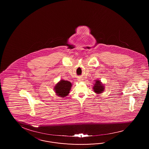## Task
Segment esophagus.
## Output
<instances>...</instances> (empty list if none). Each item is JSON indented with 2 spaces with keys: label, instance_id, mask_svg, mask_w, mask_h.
I'll list each match as a JSON object with an SVG mask.
<instances>
[{
  "label": "esophagus",
  "instance_id": "obj_1",
  "mask_svg": "<svg viewBox=\"0 0 149 149\" xmlns=\"http://www.w3.org/2000/svg\"><path fill=\"white\" fill-rule=\"evenodd\" d=\"M78 80L79 81H82L83 79V78H81V77H79V78H78Z\"/></svg>",
  "mask_w": 149,
  "mask_h": 149
}]
</instances>
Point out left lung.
<instances>
[{"label":"left lung","mask_w":149,"mask_h":149,"mask_svg":"<svg viewBox=\"0 0 149 149\" xmlns=\"http://www.w3.org/2000/svg\"><path fill=\"white\" fill-rule=\"evenodd\" d=\"M94 92L97 94H100L104 91V85L102 83V82L98 80H95V83L93 87Z\"/></svg>","instance_id":"obj_1"}]
</instances>
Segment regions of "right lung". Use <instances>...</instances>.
<instances>
[{
  "label": "right lung",
  "instance_id": "1",
  "mask_svg": "<svg viewBox=\"0 0 149 149\" xmlns=\"http://www.w3.org/2000/svg\"><path fill=\"white\" fill-rule=\"evenodd\" d=\"M71 86L72 84L70 81L61 80L54 87V90L56 93L57 95L60 97L64 98L67 96L70 93Z\"/></svg>",
  "mask_w": 149,
  "mask_h": 149
}]
</instances>
